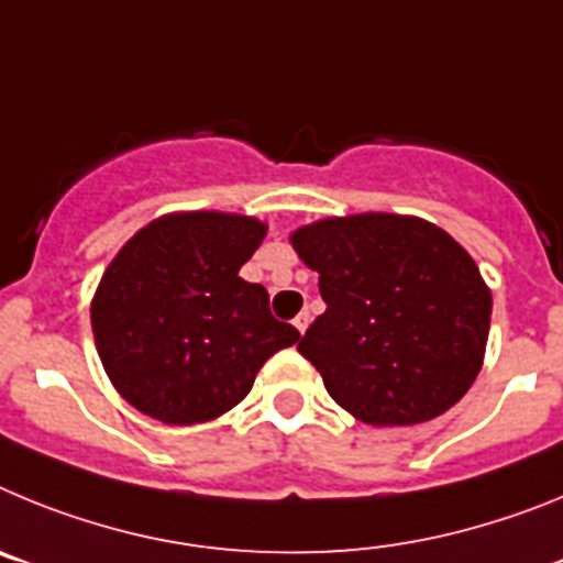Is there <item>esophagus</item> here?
<instances>
[{
    "instance_id": "1",
    "label": "esophagus",
    "mask_w": 563,
    "mask_h": 563,
    "mask_svg": "<svg viewBox=\"0 0 563 563\" xmlns=\"http://www.w3.org/2000/svg\"><path fill=\"white\" fill-rule=\"evenodd\" d=\"M292 324H296V330L298 332H301V335H305V332H307V327H310V312H298V316L296 318H292Z\"/></svg>"
}]
</instances>
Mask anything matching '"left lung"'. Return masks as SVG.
<instances>
[{"label": "left lung", "instance_id": "obj_1", "mask_svg": "<svg viewBox=\"0 0 563 563\" xmlns=\"http://www.w3.org/2000/svg\"><path fill=\"white\" fill-rule=\"evenodd\" d=\"M290 242L327 305L298 352L341 409L369 426H415L471 389L494 298L456 239L420 217L352 213Z\"/></svg>", "mask_w": 563, "mask_h": 563}]
</instances>
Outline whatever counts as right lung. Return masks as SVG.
Wrapping results in <instances>:
<instances>
[{
	"label": "right lung",
	"mask_w": 563,
	"mask_h": 563,
	"mask_svg": "<svg viewBox=\"0 0 563 563\" xmlns=\"http://www.w3.org/2000/svg\"><path fill=\"white\" fill-rule=\"evenodd\" d=\"M267 225L222 211L166 213L103 271L92 335L126 402L166 426L231 411L271 355L298 341L262 285L239 276Z\"/></svg>",
	"instance_id": "1"
}]
</instances>
